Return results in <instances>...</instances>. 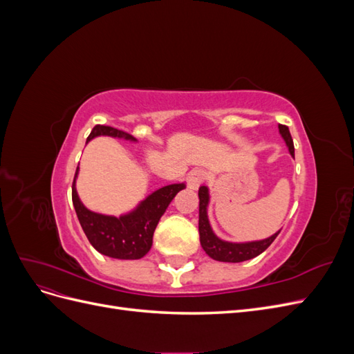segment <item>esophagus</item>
<instances>
[{
	"label": "esophagus",
	"instance_id": "obj_1",
	"mask_svg": "<svg viewBox=\"0 0 354 354\" xmlns=\"http://www.w3.org/2000/svg\"><path fill=\"white\" fill-rule=\"evenodd\" d=\"M203 180H205V173H203V171L199 168L192 169L187 174V185L190 189H194V190H196L202 185Z\"/></svg>",
	"mask_w": 354,
	"mask_h": 354
}]
</instances>
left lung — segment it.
<instances>
[{"label":"left lung","instance_id":"1","mask_svg":"<svg viewBox=\"0 0 354 354\" xmlns=\"http://www.w3.org/2000/svg\"><path fill=\"white\" fill-rule=\"evenodd\" d=\"M279 133L282 134L283 140L289 149V152L294 156V142L291 133H289V128L286 125L279 124ZM199 239L203 251H205L212 260L224 261V263H241L251 260L254 257L260 255L263 251H266L272 242L276 239L277 234L281 230L274 233L273 236L267 238L264 241H257V242H246V243H232V242H224L218 239L216 234L212 233L208 217H207V205H208V189L205 186H201L199 192Z\"/></svg>","mask_w":354,"mask_h":354}]
</instances>
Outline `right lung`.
<instances>
[{"instance_id": "right-lung-1", "label": "right lung", "mask_w": 354, "mask_h": 354, "mask_svg": "<svg viewBox=\"0 0 354 354\" xmlns=\"http://www.w3.org/2000/svg\"><path fill=\"white\" fill-rule=\"evenodd\" d=\"M97 136H111L127 138V140H136L131 134L118 130V128L95 125L87 142ZM77 174L78 167L75 171L72 183V202L85 236L88 238L90 243L99 252L120 260H138L149 252L159 218L162 217L169 202L174 199L180 190L185 189L183 183L160 187L152 195H149L136 211L128 214V216L116 218L95 214L82 205L77 195V189H75Z\"/></svg>"}]
</instances>
